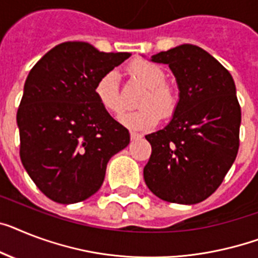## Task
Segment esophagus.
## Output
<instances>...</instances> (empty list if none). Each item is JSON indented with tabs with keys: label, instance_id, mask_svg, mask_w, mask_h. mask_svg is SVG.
<instances>
[{
	"label": "esophagus",
	"instance_id": "1",
	"mask_svg": "<svg viewBox=\"0 0 258 258\" xmlns=\"http://www.w3.org/2000/svg\"><path fill=\"white\" fill-rule=\"evenodd\" d=\"M142 137V134H138V133H134V132H132L131 133V140L132 141H137V140H140V138Z\"/></svg>",
	"mask_w": 258,
	"mask_h": 258
}]
</instances>
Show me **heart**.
<instances>
[{"instance_id":"1","label":"heart","mask_w":258,"mask_h":258,"mask_svg":"<svg viewBox=\"0 0 258 258\" xmlns=\"http://www.w3.org/2000/svg\"><path fill=\"white\" fill-rule=\"evenodd\" d=\"M132 75L137 78L148 92L142 96L137 110L124 112L118 117V122L131 131H149L158 124L161 113L167 117L174 112L176 99L171 88L166 86V76L162 67L148 60H136L129 67ZM95 95L97 101L109 113H120L122 109V100L118 89V74L112 70L104 74L96 83Z\"/></svg>"}]
</instances>
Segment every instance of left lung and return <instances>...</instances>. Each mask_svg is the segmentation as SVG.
<instances>
[{
	"label": "left lung",
	"instance_id": "obj_1",
	"mask_svg": "<svg viewBox=\"0 0 258 258\" xmlns=\"http://www.w3.org/2000/svg\"><path fill=\"white\" fill-rule=\"evenodd\" d=\"M175 76L179 100L163 129L145 136L149 190L162 201L197 204L216 191L239 152L241 124L231 74L203 48L180 44L153 55Z\"/></svg>",
	"mask_w": 258,
	"mask_h": 258
}]
</instances>
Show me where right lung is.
<instances>
[{
	"instance_id": "right-lung-1",
	"label": "right lung",
	"mask_w": 258,
	"mask_h": 258,
	"mask_svg": "<svg viewBox=\"0 0 258 258\" xmlns=\"http://www.w3.org/2000/svg\"><path fill=\"white\" fill-rule=\"evenodd\" d=\"M127 52H101L87 42L51 48L29 72L17 112L21 161L42 192L61 204L83 202L101 187L109 159L131 134L95 95L99 79Z\"/></svg>"
}]
</instances>
